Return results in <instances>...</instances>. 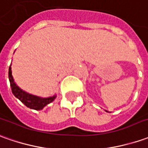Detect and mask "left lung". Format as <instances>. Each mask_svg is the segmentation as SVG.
<instances>
[{"mask_svg": "<svg viewBox=\"0 0 148 148\" xmlns=\"http://www.w3.org/2000/svg\"><path fill=\"white\" fill-rule=\"evenodd\" d=\"M106 112H108V111H106Z\"/></svg>", "mask_w": 148, "mask_h": 148, "instance_id": "1", "label": "left lung"}]
</instances>
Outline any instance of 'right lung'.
<instances>
[{
  "label": "right lung",
  "mask_w": 148,
  "mask_h": 148,
  "mask_svg": "<svg viewBox=\"0 0 148 148\" xmlns=\"http://www.w3.org/2000/svg\"><path fill=\"white\" fill-rule=\"evenodd\" d=\"M9 79H10V82L12 93L14 94L16 98H18L27 108L35 109V110H41L45 108L47 104L53 102L57 97V95H53V96L43 98L40 96L30 94V93L22 90L16 84V82H14V79L13 78L12 70H11V65L9 68Z\"/></svg>",
  "instance_id": "1"
}]
</instances>
